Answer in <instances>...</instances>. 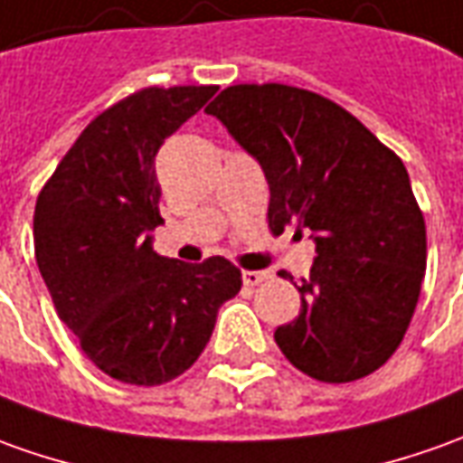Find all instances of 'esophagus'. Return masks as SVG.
<instances>
[{"instance_id":"34e87169","label":"esophagus","mask_w":463,"mask_h":463,"mask_svg":"<svg viewBox=\"0 0 463 463\" xmlns=\"http://www.w3.org/2000/svg\"><path fill=\"white\" fill-rule=\"evenodd\" d=\"M266 279H269V273H266V271H243V284L245 286L263 284Z\"/></svg>"}]
</instances>
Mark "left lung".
Listing matches in <instances>:
<instances>
[{"label": "left lung", "mask_w": 463, "mask_h": 463, "mask_svg": "<svg viewBox=\"0 0 463 463\" xmlns=\"http://www.w3.org/2000/svg\"><path fill=\"white\" fill-rule=\"evenodd\" d=\"M205 111L263 166L269 231H311L317 243L298 317L273 332L286 360L322 383L375 373L403 342L426 276V222L401 156L304 88L241 83Z\"/></svg>", "instance_id": "1"}]
</instances>
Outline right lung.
<instances>
[{"label": "right lung", "mask_w": 463, "mask_h": 463, "mask_svg": "<svg viewBox=\"0 0 463 463\" xmlns=\"http://www.w3.org/2000/svg\"><path fill=\"white\" fill-rule=\"evenodd\" d=\"M218 86L141 88L99 113L34 205V258L55 311L113 380L162 385L203 354L241 286L228 258L154 253L162 187L154 156Z\"/></svg>", "instance_id": "add662e5"}]
</instances>
